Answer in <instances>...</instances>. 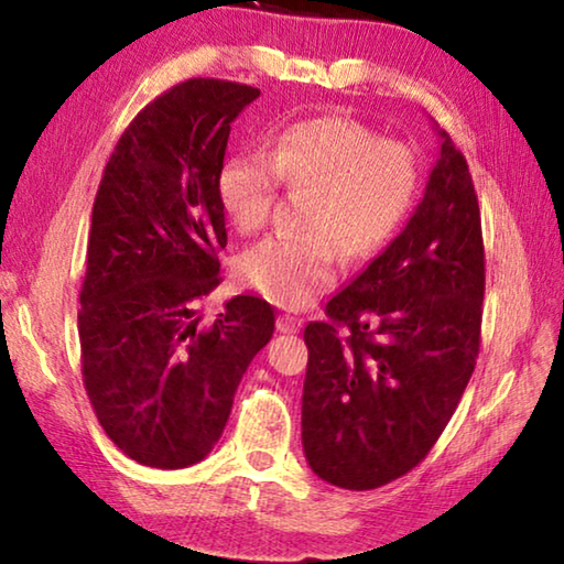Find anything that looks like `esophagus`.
<instances>
[{
	"label": "esophagus",
	"instance_id": "1",
	"mask_svg": "<svg viewBox=\"0 0 564 564\" xmlns=\"http://www.w3.org/2000/svg\"><path fill=\"white\" fill-rule=\"evenodd\" d=\"M275 328H279L281 333H299L301 330V321L285 313V316H279V321H275Z\"/></svg>",
	"mask_w": 564,
	"mask_h": 564
}]
</instances>
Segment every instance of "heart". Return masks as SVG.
<instances>
[{"mask_svg":"<svg viewBox=\"0 0 564 564\" xmlns=\"http://www.w3.org/2000/svg\"><path fill=\"white\" fill-rule=\"evenodd\" d=\"M420 159L398 139L340 117L299 121L261 154L231 156L218 196L238 231H259L285 186L305 194L303 234H273L243 251L241 279L285 308H305L336 281L338 248L368 261L393 241L420 196Z\"/></svg>","mask_w":564,"mask_h":564,"instance_id":"obj_1","label":"heart"}]
</instances>
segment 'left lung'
<instances>
[{
  "mask_svg": "<svg viewBox=\"0 0 564 564\" xmlns=\"http://www.w3.org/2000/svg\"><path fill=\"white\" fill-rule=\"evenodd\" d=\"M441 156L408 226L303 338V453L321 480L373 490L425 460L480 352L485 248L470 169Z\"/></svg>",
  "mask_w": 564,
  "mask_h": 564,
  "instance_id": "left-lung-1",
  "label": "left lung"
}]
</instances>
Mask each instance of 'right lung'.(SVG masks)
I'll use <instances>...</instances> for the list:
<instances>
[{
    "mask_svg": "<svg viewBox=\"0 0 564 564\" xmlns=\"http://www.w3.org/2000/svg\"><path fill=\"white\" fill-rule=\"evenodd\" d=\"M259 89L188 79L141 109L104 169L82 283V376L104 433L159 470L214 451L234 393L275 328L273 305L236 295L214 326L196 305L221 283L218 196L231 121Z\"/></svg>",
    "mask_w": 564,
    "mask_h": 564,
    "instance_id": "obj_1",
    "label": "right lung"
}]
</instances>
